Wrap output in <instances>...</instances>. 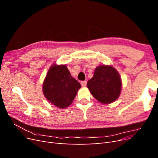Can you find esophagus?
<instances>
[{
    "label": "esophagus",
    "mask_w": 158,
    "mask_h": 158,
    "mask_svg": "<svg viewBox=\"0 0 158 158\" xmlns=\"http://www.w3.org/2000/svg\"><path fill=\"white\" fill-rule=\"evenodd\" d=\"M87 84V81H82L81 82V85H82V86L83 87H85V85H86Z\"/></svg>",
    "instance_id": "1"
}]
</instances>
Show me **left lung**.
Returning a JSON list of instances; mask_svg holds the SVG:
<instances>
[{
  "instance_id": "1",
  "label": "left lung",
  "mask_w": 158,
  "mask_h": 158,
  "mask_svg": "<svg viewBox=\"0 0 158 158\" xmlns=\"http://www.w3.org/2000/svg\"><path fill=\"white\" fill-rule=\"evenodd\" d=\"M88 88L98 101L109 104L115 101L121 94V76L112 66L102 65L96 67L94 76L87 83Z\"/></svg>"
}]
</instances>
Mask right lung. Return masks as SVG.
<instances>
[{
    "instance_id": "right-lung-1",
    "label": "right lung",
    "mask_w": 158,
    "mask_h": 158,
    "mask_svg": "<svg viewBox=\"0 0 158 158\" xmlns=\"http://www.w3.org/2000/svg\"><path fill=\"white\" fill-rule=\"evenodd\" d=\"M80 88V84L71 76L67 66L55 64L46 75L43 84V92L52 105L64 109L73 103Z\"/></svg>"
}]
</instances>
